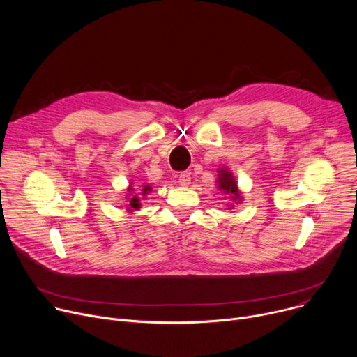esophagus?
<instances>
[{"instance_id": "34e87169", "label": "esophagus", "mask_w": 357, "mask_h": 357, "mask_svg": "<svg viewBox=\"0 0 357 357\" xmlns=\"http://www.w3.org/2000/svg\"><path fill=\"white\" fill-rule=\"evenodd\" d=\"M178 183H180V185H188L190 183H191V173L190 172H184V173H181L180 176H178Z\"/></svg>"}]
</instances>
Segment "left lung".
Segmentation results:
<instances>
[{
  "mask_svg": "<svg viewBox=\"0 0 357 357\" xmlns=\"http://www.w3.org/2000/svg\"><path fill=\"white\" fill-rule=\"evenodd\" d=\"M217 173H218L217 174L218 177L215 180V183H217L215 185L225 195V199L227 197L230 200V204H227V207H229L227 210L234 208V204L241 203V200H243V195L237 187V181H236L231 170H229L227 167L217 169Z\"/></svg>",
  "mask_w": 357,
  "mask_h": 357,
  "instance_id": "1",
  "label": "left lung"
}]
</instances>
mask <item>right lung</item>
<instances>
[{
	"label": "right lung",
	"instance_id": "1",
	"mask_svg": "<svg viewBox=\"0 0 357 357\" xmlns=\"http://www.w3.org/2000/svg\"><path fill=\"white\" fill-rule=\"evenodd\" d=\"M153 188H151V185L150 184H144L143 185V188H142V193H140V196L142 197H146L150 191H151ZM127 211H132V210H139L140 208V206H142V203H140V197H139V195L135 193V190H134V187H132V183H130V185H128V188H127Z\"/></svg>",
	"mask_w": 357,
	"mask_h": 357
}]
</instances>
